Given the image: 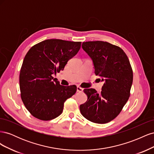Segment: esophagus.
Masks as SVG:
<instances>
[{"mask_svg":"<svg viewBox=\"0 0 154 154\" xmlns=\"http://www.w3.org/2000/svg\"><path fill=\"white\" fill-rule=\"evenodd\" d=\"M83 90V89L82 87H79V86H77V92H82Z\"/></svg>","mask_w":154,"mask_h":154,"instance_id":"esophagus-1","label":"esophagus"}]
</instances>
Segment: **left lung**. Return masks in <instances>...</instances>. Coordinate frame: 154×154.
I'll use <instances>...</instances> for the list:
<instances>
[{
    "instance_id": "left-lung-1",
    "label": "left lung",
    "mask_w": 154,
    "mask_h": 154,
    "mask_svg": "<svg viewBox=\"0 0 154 154\" xmlns=\"http://www.w3.org/2000/svg\"><path fill=\"white\" fill-rule=\"evenodd\" d=\"M82 48L92 60L95 74L104 83L100 93L94 88L83 90L87 100L80 106L81 114L93 123H109L117 117L129 98L133 82L129 60L122 49L106 42H86Z\"/></svg>"
}]
</instances>
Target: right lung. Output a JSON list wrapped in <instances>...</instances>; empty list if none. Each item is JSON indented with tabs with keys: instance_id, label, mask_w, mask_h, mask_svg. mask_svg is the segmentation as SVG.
Listing matches in <instances>:
<instances>
[{
	"instance_id": "add662e5",
	"label": "right lung",
	"mask_w": 154,
	"mask_h": 154,
	"mask_svg": "<svg viewBox=\"0 0 154 154\" xmlns=\"http://www.w3.org/2000/svg\"><path fill=\"white\" fill-rule=\"evenodd\" d=\"M81 43L48 39L27 53L20 72V95L35 118L43 121L57 118L62 113L64 102L76 93V85H61L53 75L63 71L80 50Z\"/></svg>"
}]
</instances>
